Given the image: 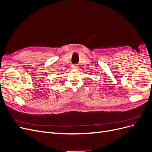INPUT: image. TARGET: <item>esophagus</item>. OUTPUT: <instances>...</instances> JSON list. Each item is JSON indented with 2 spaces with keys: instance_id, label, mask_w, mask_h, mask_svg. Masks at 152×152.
Segmentation results:
<instances>
[{
  "instance_id": "1",
  "label": "esophagus",
  "mask_w": 152,
  "mask_h": 152,
  "mask_svg": "<svg viewBox=\"0 0 152 152\" xmlns=\"http://www.w3.org/2000/svg\"><path fill=\"white\" fill-rule=\"evenodd\" d=\"M72 68L73 69H77L78 66H72Z\"/></svg>"
}]
</instances>
